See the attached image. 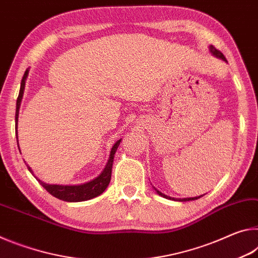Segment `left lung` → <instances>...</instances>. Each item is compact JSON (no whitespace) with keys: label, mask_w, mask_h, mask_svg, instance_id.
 <instances>
[{"label":"left lung","mask_w":258,"mask_h":258,"mask_svg":"<svg viewBox=\"0 0 258 258\" xmlns=\"http://www.w3.org/2000/svg\"><path fill=\"white\" fill-rule=\"evenodd\" d=\"M209 52H211V53L214 55V56H216V58H218V59H221V60H223V61H225V62H228V61H226V59H225V56L223 55V53H222L221 51H218V50H216L215 47H214L213 45H209ZM154 189H155V191L157 192V194H158L159 196H161V197H164V198H166V199H171V200H175V202H189V200H196V199H199L200 197H203V196H198V197H192V198H172V197H169V196H166V195H164V194H161V192L159 191V190H157L156 187L154 186Z\"/></svg>","instance_id":"8db88e82"}]
</instances>
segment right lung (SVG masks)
I'll return each mask as SVG.
<instances>
[{
  "instance_id": "obj_1",
  "label": "right lung",
  "mask_w": 258,
  "mask_h": 258,
  "mask_svg": "<svg viewBox=\"0 0 258 258\" xmlns=\"http://www.w3.org/2000/svg\"><path fill=\"white\" fill-rule=\"evenodd\" d=\"M29 73V68L26 69L24 74L23 80H21L20 84V91L18 99H17V108H16V137L18 139V132H17V128H18V117H19V109L21 104V100L24 97V91H25V85H26V80H27ZM121 142V139H119L115 145L112 146L110 150V155H109V159L107 161L106 166H104L103 171L99 174V175L91 180L89 182L82 183V184H76V185H62V184H49V183H45L41 181L40 178L35 176L33 169L27 165L28 171L33 174V175L36 177V180L41 183L42 186L51 194L53 197L58 198L60 200H63V202L68 203H78V202H85V200H90L92 198L98 197L102 194V192L107 189L109 185V182H110L111 178V169H112V164H113V157L117 151V148L119 147V143ZM18 148H19V142H18Z\"/></svg>"
}]
</instances>
